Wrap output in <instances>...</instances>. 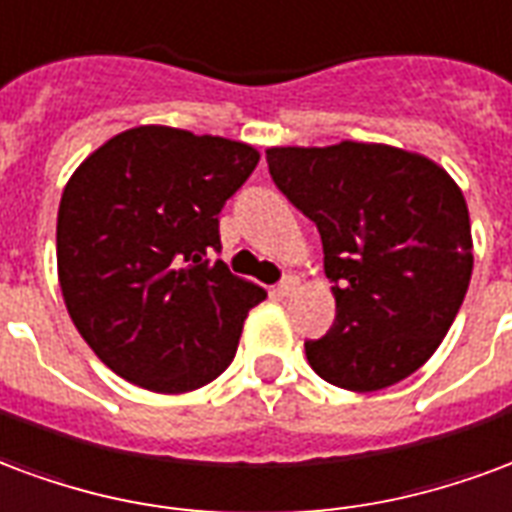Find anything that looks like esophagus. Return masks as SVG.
<instances>
[{"label": "esophagus", "instance_id": "esophagus-1", "mask_svg": "<svg viewBox=\"0 0 512 512\" xmlns=\"http://www.w3.org/2000/svg\"><path fill=\"white\" fill-rule=\"evenodd\" d=\"M297 289H300V278H297V275H286V278L278 283V294H281V297H289V294H294Z\"/></svg>", "mask_w": 512, "mask_h": 512}]
</instances>
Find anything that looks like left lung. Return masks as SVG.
<instances>
[{
  "label": "left lung",
  "mask_w": 512,
  "mask_h": 512,
  "mask_svg": "<svg viewBox=\"0 0 512 512\" xmlns=\"http://www.w3.org/2000/svg\"><path fill=\"white\" fill-rule=\"evenodd\" d=\"M267 166L322 234L335 322L305 343L324 382L374 393L436 352L472 278V229L461 188L417 152L341 141L272 147Z\"/></svg>",
  "instance_id": "left-lung-1"
}]
</instances>
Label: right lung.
I'll return each mask as SVG.
<instances>
[{
    "instance_id": "add662e5",
    "label": "right lung",
    "mask_w": 512,
    "mask_h": 512,
    "mask_svg": "<svg viewBox=\"0 0 512 512\" xmlns=\"http://www.w3.org/2000/svg\"><path fill=\"white\" fill-rule=\"evenodd\" d=\"M259 163L242 141L141 125L108 138L65 185L57 267L92 352L152 393H188L234 360L267 292L220 259L218 215Z\"/></svg>"
}]
</instances>
